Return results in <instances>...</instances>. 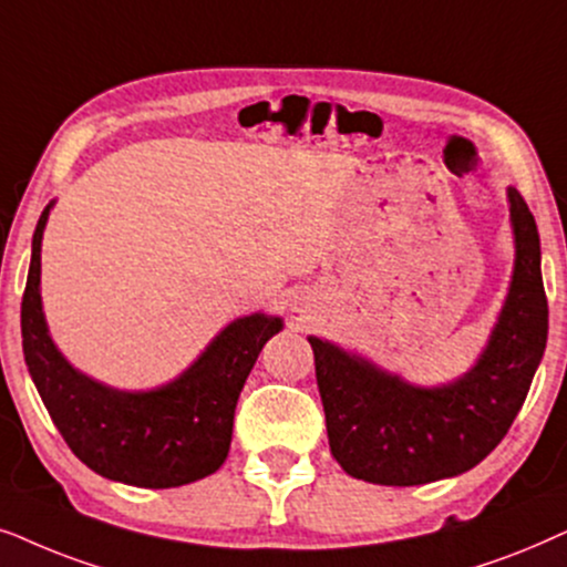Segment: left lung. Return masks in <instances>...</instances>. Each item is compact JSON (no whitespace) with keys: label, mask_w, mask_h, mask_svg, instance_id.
I'll use <instances>...</instances> for the list:
<instances>
[{"label":"left lung","mask_w":567,"mask_h":567,"mask_svg":"<svg viewBox=\"0 0 567 567\" xmlns=\"http://www.w3.org/2000/svg\"><path fill=\"white\" fill-rule=\"evenodd\" d=\"M516 244L503 311L462 379L414 386L327 339L308 337L327 414L331 456L354 480L412 487L477 466L529 394L547 347V296L534 215L508 188Z\"/></svg>","instance_id":"1"}]
</instances>
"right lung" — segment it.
<instances>
[{
  "instance_id": "add662e5",
  "label": "right lung",
  "mask_w": 567,
  "mask_h": 567,
  "mask_svg": "<svg viewBox=\"0 0 567 567\" xmlns=\"http://www.w3.org/2000/svg\"><path fill=\"white\" fill-rule=\"evenodd\" d=\"M54 202L38 217L20 308L30 379L72 454L105 480L134 487H181L228 458L233 414L279 316L230 321L178 379L150 391H118L80 373L49 334L41 303V240Z\"/></svg>"
}]
</instances>
